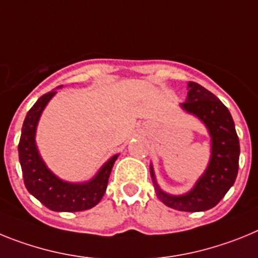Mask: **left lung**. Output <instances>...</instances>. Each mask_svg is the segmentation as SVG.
Masks as SVG:
<instances>
[{
    "label": "left lung",
    "instance_id": "8db88e82",
    "mask_svg": "<svg viewBox=\"0 0 258 258\" xmlns=\"http://www.w3.org/2000/svg\"><path fill=\"white\" fill-rule=\"evenodd\" d=\"M187 88V98L180 106L187 113L196 115L209 131L212 138L209 165L191 191L180 196L161 189L152 165L151 176L157 196L165 205L180 212H205L216 207L235 183L240 145L231 114L221 100L197 83L188 82Z\"/></svg>",
    "mask_w": 258,
    "mask_h": 258
}]
</instances>
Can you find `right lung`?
<instances>
[{"instance_id":"obj_1","label":"right lung","mask_w":258,"mask_h":258,"mask_svg":"<svg viewBox=\"0 0 258 258\" xmlns=\"http://www.w3.org/2000/svg\"><path fill=\"white\" fill-rule=\"evenodd\" d=\"M55 93L57 92L51 91L41 96L27 113L23 122L18 152L24 185L27 191L48 209L54 212H82L100 203L106 191L107 180L118 154L109 158L88 182L70 183L55 176L42 161L35 142L36 127L42 110Z\"/></svg>"}]
</instances>
